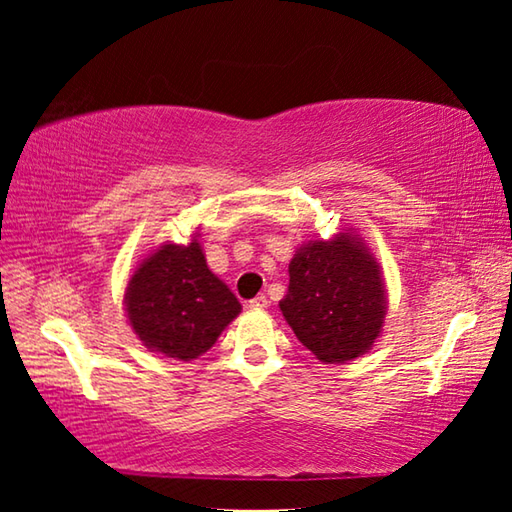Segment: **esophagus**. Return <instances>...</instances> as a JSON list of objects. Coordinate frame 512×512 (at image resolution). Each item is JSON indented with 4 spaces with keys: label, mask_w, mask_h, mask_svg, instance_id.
I'll list each match as a JSON object with an SVG mask.
<instances>
[{
    "label": "esophagus",
    "mask_w": 512,
    "mask_h": 512,
    "mask_svg": "<svg viewBox=\"0 0 512 512\" xmlns=\"http://www.w3.org/2000/svg\"><path fill=\"white\" fill-rule=\"evenodd\" d=\"M268 307V298L264 296V293H259L257 298L250 300V309H266Z\"/></svg>",
    "instance_id": "34e87169"
}]
</instances>
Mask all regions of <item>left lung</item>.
I'll list each match as a JSON object with an SVG mask.
<instances>
[{
  "mask_svg": "<svg viewBox=\"0 0 512 512\" xmlns=\"http://www.w3.org/2000/svg\"><path fill=\"white\" fill-rule=\"evenodd\" d=\"M280 309L316 359H357L377 341L386 318L379 262L352 230L329 241H307L289 264V291Z\"/></svg>",
  "mask_w": 512,
  "mask_h": 512,
  "instance_id": "8db88e82",
  "label": "left lung"
}]
</instances>
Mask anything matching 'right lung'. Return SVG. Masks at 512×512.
<instances>
[{
  "label": "right lung",
  "mask_w": 512,
  "mask_h": 512,
  "mask_svg": "<svg viewBox=\"0 0 512 512\" xmlns=\"http://www.w3.org/2000/svg\"><path fill=\"white\" fill-rule=\"evenodd\" d=\"M133 332L146 348L192 361L239 316L235 293L207 268L203 248L162 244L137 266L124 293Z\"/></svg>",
  "instance_id": "1"
}]
</instances>
